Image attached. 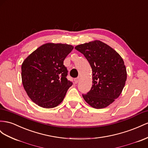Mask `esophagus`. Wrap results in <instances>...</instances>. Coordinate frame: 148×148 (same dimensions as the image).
I'll use <instances>...</instances> for the list:
<instances>
[{
  "label": "esophagus",
  "instance_id": "1",
  "mask_svg": "<svg viewBox=\"0 0 148 148\" xmlns=\"http://www.w3.org/2000/svg\"><path fill=\"white\" fill-rule=\"evenodd\" d=\"M79 78H75V79H74L75 83V84L78 83V82H79Z\"/></svg>",
  "mask_w": 148,
  "mask_h": 148
}]
</instances>
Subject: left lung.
Segmentation results:
<instances>
[{"label": "left lung", "mask_w": 148, "mask_h": 148, "mask_svg": "<svg viewBox=\"0 0 148 148\" xmlns=\"http://www.w3.org/2000/svg\"><path fill=\"white\" fill-rule=\"evenodd\" d=\"M76 50L84 55L92 69V86L82 95L90 106L101 109L109 106L121 95L127 79L123 60L116 51L100 40L78 45Z\"/></svg>", "instance_id": "obj_1"}]
</instances>
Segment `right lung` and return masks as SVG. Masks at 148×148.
Returning <instances> with one entry per match:
<instances>
[{"label": "right lung", "instance_id": "right-lung-1", "mask_svg": "<svg viewBox=\"0 0 148 148\" xmlns=\"http://www.w3.org/2000/svg\"><path fill=\"white\" fill-rule=\"evenodd\" d=\"M74 47L47 43L39 47L22 64V82L31 100L44 108L57 106L72 85L66 78L63 61Z\"/></svg>", "mask_w": 148, "mask_h": 148}]
</instances>
